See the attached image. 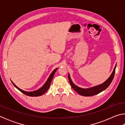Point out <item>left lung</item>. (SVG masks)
Returning a JSON list of instances; mask_svg holds the SVG:
<instances>
[{"label":"left lung","mask_w":125,"mask_h":125,"mask_svg":"<svg viewBox=\"0 0 125 125\" xmlns=\"http://www.w3.org/2000/svg\"><path fill=\"white\" fill-rule=\"evenodd\" d=\"M116 67V64L115 65V67H114V69L113 72L111 73V74L109 77L108 79L106 80L105 82H104L103 83L100 84V85H96L93 86V87L88 88H80L73 83V82H72V80L71 78L70 74H69V73H68V79L69 83H70L73 89L76 92L78 93L79 95H80L84 96H90L95 95L98 94L99 93H100L101 92H103V91L105 90L110 85V84H111V82L113 81V78L114 77V75H115Z\"/></svg>","instance_id":"obj_1"}]
</instances>
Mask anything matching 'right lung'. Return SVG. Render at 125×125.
Returning <instances> with one entry per match:
<instances>
[{"mask_svg": "<svg viewBox=\"0 0 125 125\" xmlns=\"http://www.w3.org/2000/svg\"><path fill=\"white\" fill-rule=\"evenodd\" d=\"M57 69L58 68H57L54 69V70L52 71V72L51 73L49 77L48 78L47 81L45 82V83L44 84L41 88H39V89H37L36 90L32 91V92H26V91L21 89L18 87V86H17L13 82L11 81H11L12 82V83L13 84V85L15 86V87L16 88L19 90L20 91L21 93H22L23 94H24L25 95H26L30 96H39L42 95L43 94H45V93L48 90V89H49L52 80L53 79V77L54 73L56 72V71L57 70Z\"/></svg>", "mask_w": 125, "mask_h": 125, "instance_id": "1", "label": "right lung"}]
</instances>
